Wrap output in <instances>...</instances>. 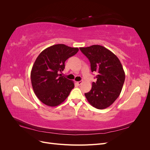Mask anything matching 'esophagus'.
I'll return each mask as SVG.
<instances>
[{
  "mask_svg": "<svg viewBox=\"0 0 150 150\" xmlns=\"http://www.w3.org/2000/svg\"><path fill=\"white\" fill-rule=\"evenodd\" d=\"M82 83H83V81H78V82H76V83H77V84L78 85H81V84H82Z\"/></svg>",
  "mask_w": 150,
  "mask_h": 150,
  "instance_id": "1",
  "label": "esophagus"
}]
</instances>
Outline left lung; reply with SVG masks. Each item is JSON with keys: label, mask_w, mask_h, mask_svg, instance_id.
<instances>
[{"label": "left lung", "mask_w": 150, "mask_h": 150, "mask_svg": "<svg viewBox=\"0 0 150 150\" xmlns=\"http://www.w3.org/2000/svg\"><path fill=\"white\" fill-rule=\"evenodd\" d=\"M88 58L92 72H97V81L93 82L85 96L91 105L103 110L115 101L121 92L125 73L119 59L110 50L100 45L80 47Z\"/></svg>", "instance_id": "8db88e82"}]
</instances>
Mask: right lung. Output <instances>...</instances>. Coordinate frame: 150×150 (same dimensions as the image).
<instances>
[{
    "label": "right lung",
    "instance_id": "1",
    "mask_svg": "<svg viewBox=\"0 0 150 150\" xmlns=\"http://www.w3.org/2000/svg\"><path fill=\"white\" fill-rule=\"evenodd\" d=\"M78 51V47L59 44L45 49L36 58L30 72L31 83L36 96L44 104L59 105L74 88V81L59 73L64 71L65 61Z\"/></svg>",
    "mask_w": 150,
    "mask_h": 150
}]
</instances>
